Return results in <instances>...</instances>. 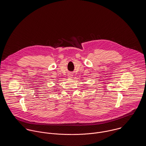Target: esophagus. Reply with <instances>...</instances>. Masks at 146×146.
<instances>
[{"mask_svg": "<svg viewBox=\"0 0 146 146\" xmlns=\"http://www.w3.org/2000/svg\"><path fill=\"white\" fill-rule=\"evenodd\" d=\"M73 74L72 73H69L68 75V78H69V79H72L73 78Z\"/></svg>", "mask_w": 146, "mask_h": 146, "instance_id": "obj_1", "label": "esophagus"}]
</instances>
